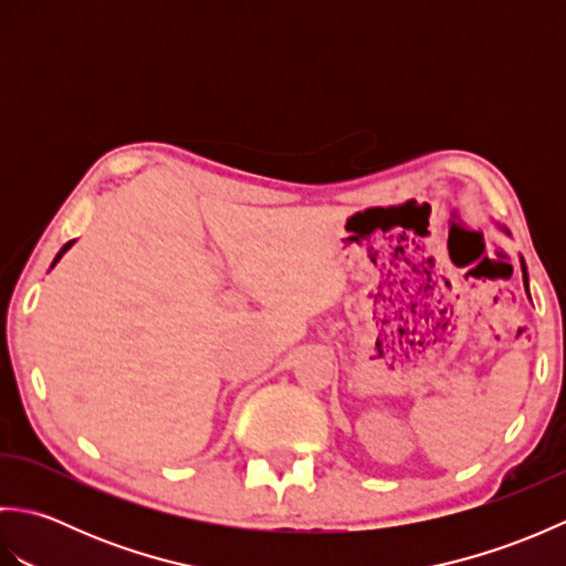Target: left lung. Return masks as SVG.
<instances>
[{
  "label": "left lung",
  "instance_id": "1",
  "mask_svg": "<svg viewBox=\"0 0 566 566\" xmlns=\"http://www.w3.org/2000/svg\"><path fill=\"white\" fill-rule=\"evenodd\" d=\"M521 264H523V284H525V292H527V270H525L523 260H521ZM527 296H531V292H527Z\"/></svg>",
  "mask_w": 566,
  "mask_h": 566
}]
</instances>
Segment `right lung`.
Here are the masks:
<instances>
[{"label":"right lung","mask_w":566,"mask_h":566,"mask_svg":"<svg viewBox=\"0 0 566 566\" xmlns=\"http://www.w3.org/2000/svg\"><path fill=\"white\" fill-rule=\"evenodd\" d=\"M72 243H75V240H70V243H65V245H63V248H60V252H57V255H55V260H53V264H55V262H57V260H60V258H63V255H65V252H67V250H70V245H72ZM53 264H51V268H53Z\"/></svg>","instance_id":"add662e5"}]
</instances>
